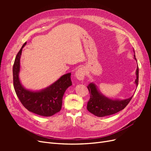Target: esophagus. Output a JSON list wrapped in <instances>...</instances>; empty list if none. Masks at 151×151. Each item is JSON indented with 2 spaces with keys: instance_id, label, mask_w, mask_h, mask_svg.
<instances>
[{
  "instance_id": "1",
  "label": "esophagus",
  "mask_w": 151,
  "mask_h": 151,
  "mask_svg": "<svg viewBox=\"0 0 151 151\" xmlns=\"http://www.w3.org/2000/svg\"><path fill=\"white\" fill-rule=\"evenodd\" d=\"M85 74H86L85 68L83 67H81V68H78V69L76 70V72L75 73V76L77 79L79 81H81V80L84 79Z\"/></svg>"
}]
</instances>
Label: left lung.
Returning <instances> with one entry per match:
<instances>
[{"mask_svg": "<svg viewBox=\"0 0 151 151\" xmlns=\"http://www.w3.org/2000/svg\"><path fill=\"white\" fill-rule=\"evenodd\" d=\"M134 58L136 60L135 51L134 49ZM136 79L135 84L136 87L139 82V67H137L135 72ZM88 88L90 93V99L87 105L88 110L95 116L103 117L113 115L124 109L129 103L133 96L125 99H113L105 96L98 89L96 85L94 83H91L88 86Z\"/></svg>", "mask_w": 151, "mask_h": 151, "instance_id": "left-lung-1", "label": "left lung"}]
</instances>
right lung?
Returning a JSON list of instances; mask_svg holds the SVG:
<instances>
[{
  "mask_svg": "<svg viewBox=\"0 0 151 151\" xmlns=\"http://www.w3.org/2000/svg\"><path fill=\"white\" fill-rule=\"evenodd\" d=\"M24 43L18 52L14 63L13 84L16 93L22 105L28 111L43 116H50L60 111L62 99L66 89L72 86L71 73L62 76L55 83L39 91L26 89L22 85L19 74L20 72V58Z\"/></svg>",
  "mask_w": 151,
  "mask_h": 151,
  "instance_id": "1",
  "label": "right lung"
}]
</instances>
